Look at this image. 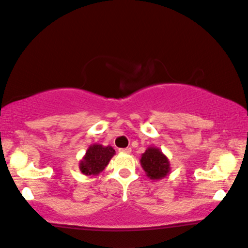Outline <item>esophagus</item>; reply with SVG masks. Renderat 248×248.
Here are the masks:
<instances>
[{
  "label": "esophagus",
  "instance_id": "34e87169",
  "mask_svg": "<svg viewBox=\"0 0 248 248\" xmlns=\"http://www.w3.org/2000/svg\"><path fill=\"white\" fill-rule=\"evenodd\" d=\"M119 151H120V153H122V154H130V153H132V149H130V148H122Z\"/></svg>",
  "mask_w": 248,
  "mask_h": 248
}]
</instances>
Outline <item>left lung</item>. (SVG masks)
<instances>
[{
	"label": "left lung",
	"instance_id": "left-lung-1",
	"mask_svg": "<svg viewBox=\"0 0 248 248\" xmlns=\"http://www.w3.org/2000/svg\"><path fill=\"white\" fill-rule=\"evenodd\" d=\"M141 165L150 179H162L170 172L169 159L157 148H149L142 155Z\"/></svg>",
	"mask_w": 248,
	"mask_h": 248
}]
</instances>
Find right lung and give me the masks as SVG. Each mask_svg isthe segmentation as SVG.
I'll use <instances>...</instances> for the list:
<instances>
[{
    "label": "right lung",
    "mask_w": 248,
    "mask_h": 248,
    "mask_svg": "<svg viewBox=\"0 0 248 248\" xmlns=\"http://www.w3.org/2000/svg\"><path fill=\"white\" fill-rule=\"evenodd\" d=\"M115 154L112 147H103L100 144H94L88 149L84 158L79 164V170L83 174H98L106 168L109 159Z\"/></svg>",
    "instance_id": "1"
}]
</instances>
